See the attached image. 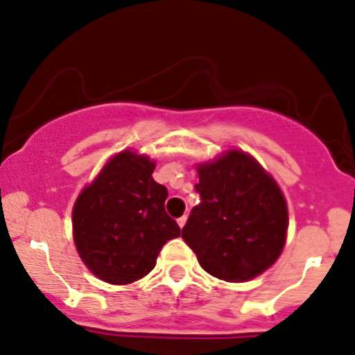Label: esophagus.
Instances as JSON below:
<instances>
[{
  "label": "esophagus",
  "mask_w": 355,
  "mask_h": 355,
  "mask_svg": "<svg viewBox=\"0 0 355 355\" xmlns=\"http://www.w3.org/2000/svg\"><path fill=\"white\" fill-rule=\"evenodd\" d=\"M177 222H178V225H180V227H184L185 225V222H187V216H180V218H178L177 220Z\"/></svg>",
  "instance_id": "esophagus-1"
}]
</instances>
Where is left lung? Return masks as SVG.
I'll list each match as a JSON object with an SVG mask.
<instances>
[{
  "mask_svg": "<svg viewBox=\"0 0 355 355\" xmlns=\"http://www.w3.org/2000/svg\"><path fill=\"white\" fill-rule=\"evenodd\" d=\"M194 185L201 202L182 229L202 269L241 283L257 277L279 258L286 241L288 208L283 192L243 150H229L198 168Z\"/></svg>",
  "mask_w": 355,
  "mask_h": 355,
  "instance_id": "obj_1",
  "label": "left lung"
}]
</instances>
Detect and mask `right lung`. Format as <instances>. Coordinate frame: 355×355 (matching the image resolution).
<instances>
[{"label":"right lung","mask_w":355,"mask_h":355,"mask_svg":"<svg viewBox=\"0 0 355 355\" xmlns=\"http://www.w3.org/2000/svg\"><path fill=\"white\" fill-rule=\"evenodd\" d=\"M154 168L149 157L123 150L76 201V248L105 283L142 279L154 269L161 248L180 236L178 223L164 209L168 189L154 180Z\"/></svg>","instance_id":"right-lung-1"}]
</instances>
